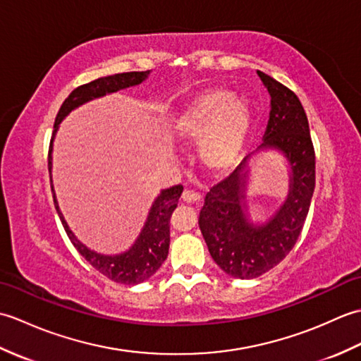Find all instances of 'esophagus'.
I'll use <instances>...</instances> for the list:
<instances>
[{"label": "esophagus", "instance_id": "obj_1", "mask_svg": "<svg viewBox=\"0 0 361 361\" xmlns=\"http://www.w3.org/2000/svg\"><path fill=\"white\" fill-rule=\"evenodd\" d=\"M181 198L188 203H197V202L202 200V195L198 192H192V190H185V192H183V195H181Z\"/></svg>", "mask_w": 361, "mask_h": 361}]
</instances>
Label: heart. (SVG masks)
I'll list each match as a JSON object with an SVG mask.
<instances>
[{
  "instance_id": "1",
  "label": "heart",
  "mask_w": 361,
  "mask_h": 361,
  "mask_svg": "<svg viewBox=\"0 0 361 361\" xmlns=\"http://www.w3.org/2000/svg\"><path fill=\"white\" fill-rule=\"evenodd\" d=\"M251 106L240 94L211 88L194 96L173 121V135L198 142V158L214 173H224L240 159L251 132Z\"/></svg>"
}]
</instances>
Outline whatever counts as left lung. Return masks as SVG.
<instances>
[{"mask_svg": "<svg viewBox=\"0 0 361 361\" xmlns=\"http://www.w3.org/2000/svg\"><path fill=\"white\" fill-rule=\"evenodd\" d=\"M257 75L270 94V119L264 142L204 198L200 225L208 250L233 278L252 279L271 270L295 247L315 190V150L309 121L293 91L262 71ZM276 149L289 164V194L273 216L252 224L247 216V163L259 151Z\"/></svg>", "mask_w": 361, "mask_h": 361, "instance_id": "1", "label": "left lung"}]
</instances>
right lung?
Returning <instances> with one entry per match:
<instances>
[{
    "instance_id": "1",
    "label": "right lung",
    "mask_w": 361,
    "mask_h": 361,
    "mask_svg": "<svg viewBox=\"0 0 361 361\" xmlns=\"http://www.w3.org/2000/svg\"><path fill=\"white\" fill-rule=\"evenodd\" d=\"M150 73L152 71H133L106 75V78L96 79L90 83H85V85L75 88L73 93L65 99L62 106H60L56 118V124H54V132L49 145L48 167L51 176L54 206H56L57 214L60 220H62V225L68 237H70V240L75 247V250L80 252L82 257H85V260L88 264H91V267H94L99 273H102L109 279L118 283H126V286H135V283L147 281L150 276L155 274L158 268L163 265L169 255V243H171V225L169 224H171V216L173 209L176 208V204H178V198L181 197L183 186L176 185L161 190L159 195L155 198V202L152 203L147 220H145L140 235H137L135 243L127 251L119 252V255H102V252H97L88 248L87 245H83L78 237L74 235V233L66 224L62 211L59 208L57 197L56 192H54L51 173L52 142L54 137H56L60 122H62L73 110L78 109V106L93 101V99L116 93L119 90L140 85V83H142L149 78Z\"/></svg>"
}]
</instances>
